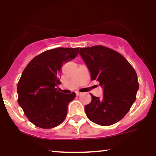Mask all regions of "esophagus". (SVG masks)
<instances>
[{
  "label": "esophagus",
  "instance_id": "obj_1",
  "mask_svg": "<svg viewBox=\"0 0 156 156\" xmlns=\"http://www.w3.org/2000/svg\"><path fill=\"white\" fill-rule=\"evenodd\" d=\"M80 94H81V93H80V92H76V95H77V96H79V95H80Z\"/></svg>",
  "mask_w": 156,
  "mask_h": 156
}]
</instances>
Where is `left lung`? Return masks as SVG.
Returning <instances> with one entry per match:
<instances>
[{
	"label": "left lung",
	"instance_id": "8db88e82",
	"mask_svg": "<svg viewBox=\"0 0 156 156\" xmlns=\"http://www.w3.org/2000/svg\"><path fill=\"white\" fill-rule=\"evenodd\" d=\"M91 79L100 82L102 98L92 95L84 107L87 117L96 124L107 126L120 121L136 101L139 83L136 73L120 53L101 45L80 48Z\"/></svg>",
	"mask_w": 156,
	"mask_h": 156
}]
</instances>
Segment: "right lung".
I'll use <instances>...</instances> for the list:
<instances>
[{
    "label": "right lung",
    "mask_w": 156,
    "mask_h": 156,
    "mask_svg": "<svg viewBox=\"0 0 156 156\" xmlns=\"http://www.w3.org/2000/svg\"><path fill=\"white\" fill-rule=\"evenodd\" d=\"M79 48H58L34 57L23 70L17 84L18 104L31 122L44 129L63 122L68 104L76 93L65 94L56 87L61 83V68L78 54Z\"/></svg>",
    "instance_id": "obj_1"
}]
</instances>
